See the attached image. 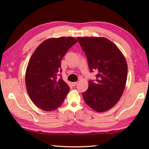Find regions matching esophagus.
Segmentation results:
<instances>
[{"instance_id":"esophagus-1","label":"esophagus","mask_w":149,"mask_h":149,"mask_svg":"<svg viewBox=\"0 0 149 149\" xmlns=\"http://www.w3.org/2000/svg\"><path fill=\"white\" fill-rule=\"evenodd\" d=\"M77 82H74V83H72V85L74 86H75V85H77Z\"/></svg>"}]
</instances>
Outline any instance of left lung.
I'll use <instances>...</instances> for the list:
<instances>
[{
  "label": "left lung",
  "instance_id": "8db88e82",
  "mask_svg": "<svg viewBox=\"0 0 149 149\" xmlns=\"http://www.w3.org/2000/svg\"><path fill=\"white\" fill-rule=\"evenodd\" d=\"M86 54L91 72L95 70V81H89L83 93L87 105L97 112L110 109L118 102L124 91L127 65L115 44L103 37H78Z\"/></svg>",
  "mask_w": 149,
  "mask_h": 149
}]
</instances>
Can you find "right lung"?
I'll use <instances>...</instances> for the list:
<instances>
[{
    "instance_id": "right-lung-1",
    "label": "right lung",
    "mask_w": 149,
    "mask_h": 149,
    "mask_svg": "<svg viewBox=\"0 0 149 149\" xmlns=\"http://www.w3.org/2000/svg\"><path fill=\"white\" fill-rule=\"evenodd\" d=\"M77 42L72 37H60L44 41L34 50L28 63L26 85L29 96L35 105L46 111L61 105L70 87L58 78L61 72V61L71 47Z\"/></svg>"
}]
</instances>
